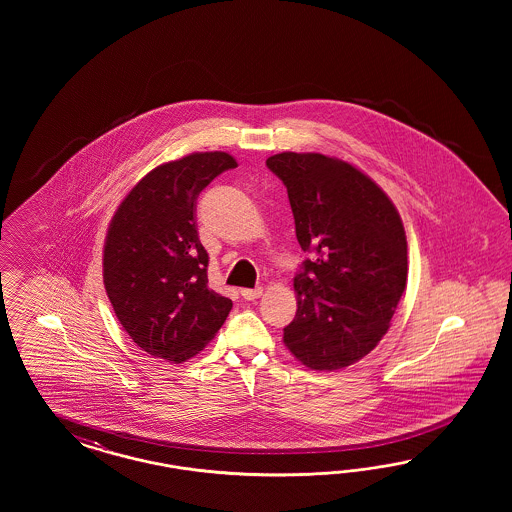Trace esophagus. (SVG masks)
I'll list each match as a JSON object with an SVG mask.
<instances>
[{
    "mask_svg": "<svg viewBox=\"0 0 512 512\" xmlns=\"http://www.w3.org/2000/svg\"><path fill=\"white\" fill-rule=\"evenodd\" d=\"M240 295H242V298H246V300H255V298L263 295V289L261 287H257V289H242Z\"/></svg>",
    "mask_w": 512,
    "mask_h": 512,
    "instance_id": "34e87169",
    "label": "esophagus"
}]
</instances>
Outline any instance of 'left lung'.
Returning <instances> with one entry per match:
<instances>
[{"mask_svg":"<svg viewBox=\"0 0 512 512\" xmlns=\"http://www.w3.org/2000/svg\"><path fill=\"white\" fill-rule=\"evenodd\" d=\"M266 167L287 187L306 259L295 276L287 349L311 370H341L387 334L407 283V240L387 193L353 165L283 152Z\"/></svg>","mask_w":512,"mask_h":512,"instance_id":"1","label":"left lung"}]
</instances>
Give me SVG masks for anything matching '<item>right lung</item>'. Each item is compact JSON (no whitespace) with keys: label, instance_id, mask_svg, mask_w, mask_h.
Masks as SVG:
<instances>
[{"label":"right lung","instance_id":"add662e5","mask_svg":"<svg viewBox=\"0 0 512 512\" xmlns=\"http://www.w3.org/2000/svg\"><path fill=\"white\" fill-rule=\"evenodd\" d=\"M236 167L225 152L191 154L155 167L129 191L110 221L103 279L114 313L142 351L172 364L206 347L233 308L208 287L197 197Z\"/></svg>","mask_w":512,"mask_h":512}]
</instances>
